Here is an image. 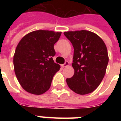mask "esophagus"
Wrapping results in <instances>:
<instances>
[{
  "mask_svg": "<svg viewBox=\"0 0 121 121\" xmlns=\"http://www.w3.org/2000/svg\"><path fill=\"white\" fill-rule=\"evenodd\" d=\"M69 66V62L68 61H66V62L64 64L62 65L63 67H66V66Z\"/></svg>",
  "mask_w": 121,
  "mask_h": 121,
  "instance_id": "esophagus-1",
  "label": "esophagus"
}]
</instances>
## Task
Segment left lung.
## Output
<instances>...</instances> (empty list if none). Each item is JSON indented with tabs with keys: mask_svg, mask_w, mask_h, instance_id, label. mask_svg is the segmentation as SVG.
Segmentation results:
<instances>
[{
	"mask_svg": "<svg viewBox=\"0 0 121 121\" xmlns=\"http://www.w3.org/2000/svg\"><path fill=\"white\" fill-rule=\"evenodd\" d=\"M74 48L73 76L67 78L69 88L80 95L94 92L103 80L109 62L107 47L95 33L86 30L64 32Z\"/></svg>",
	"mask_w": 121,
	"mask_h": 121,
	"instance_id": "1",
	"label": "left lung"
}]
</instances>
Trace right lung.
Masks as SVG:
<instances>
[{
    "mask_svg": "<svg viewBox=\"0 0 121 121\" xmlns=\"http://www.w3.org/2000/svg\"><path fill=\"white\" fill-rule=\"evenodd\" d=\"M61 32L38 30L25 35L16 47L14 72L20 85L30 94L41 95L51 86L60 65L55 63L54 44Z\"/></svg>",
    "mask_w": 121,
    "mask_h": 121,
    "instance_id": "right-lung-1",
    "label": "right lung"
}]
</instances>
